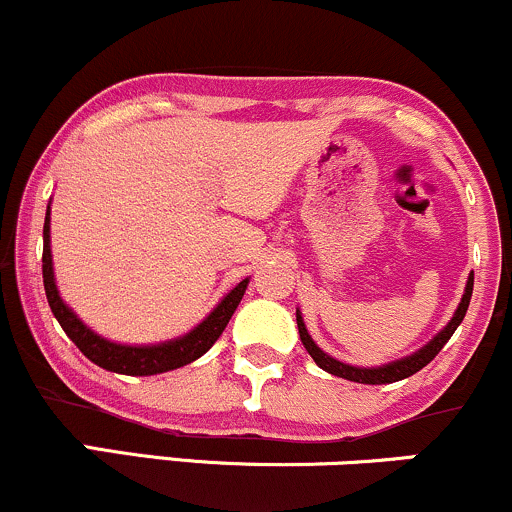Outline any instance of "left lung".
I'll return each mask as SVG.
<instances>
[{"label": "left lung", "mask_w": 512, "mask_h": 512, "mask_svg": "<svg viewBox=\"0 0 512 512\" xmlns=\"http://www.w3.org/2000/svg\"><path fill=\"white\" fill-rule=\"evenodd\" d=\"M472 287H474V273H470V278H467L465 294H462L458 309H455L453 318H450L446 326L438 330L434 338L426 342L424 347H419L417 352L407 354V357H402V359H395V362H388V364H381V366H352V364L340 362V359L330 357V354L323 352L321 347H318L314 342V338H311L309 330H306V326H304L302 311L297 309L299 338H302L306 352L311 354V359H314V362L321 366L323 371H328V374L347 378V381H354V383H366V386H383V383L402 381V378L417 374L419 369H424V366L429 364L431 359H434L436 354L443 350V345H446V342L450 340V335L458 330L462 318H465V314H467V306H470Z\"/></svg>", "instance_id": "8db88e82"}]
</instances>
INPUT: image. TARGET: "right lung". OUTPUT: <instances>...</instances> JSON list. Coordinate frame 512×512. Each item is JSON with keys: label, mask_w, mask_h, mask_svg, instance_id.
<instances>
[{"label": "right lung", "mask_w": 512, "mask_h": 512, "mask_svg": "<svg viewBox=\"0 0 512 512\" xmlns=\"http://www.w3.org/2000/svg\"><path fill=\"white\" fill-rule=\"evenodd\" d=\"M50 203H47L45 227H42V282H45L47 304H50L59 326L69 335V340L86 354L90 362L98 364L100 369L114 371V374L155 376L196 362L198 357H203L215 345V340L220 338L222 330L230 323L234 309L242 302L246 287H249V278H244L237 287H232L198 326L191 328L189 333L179 335V338L155 342V345H124V342L107 340L95 333L93 328H88L57 290L50 246Z\"/></svg>", "instance_id": "1"}]
</instances>
